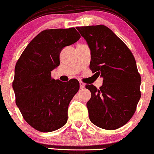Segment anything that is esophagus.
Returning <instances> with one entry per match:
<instances>
[{"label": "esophagus", "instance_id": "34e87169", "mask_svg": "<svg viewBox=\"0 0 154 154\" xmlns=\"http://www.w3.org/2000/svg\"><path fill=\"white\" fill-rule=\"evenodd\" d=\"M79 85H80V88H81V89H82V88H85V85L83 83V82H81V81H80V82H79Z\"/></svg>", "mask_w": 154, "mask_h": 154}]
</instances>
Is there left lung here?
<instances>
[{"label":"left lung","instance_id":"1","mask_svg":"<svg viewBox=\"0 0 154 154\" xmlns=\"http://www.w3.org/2000/svg\"><path fill=\"white\" fill-rule=\"evenodd\" d=\"M91 50L90 68L103 78L97 89L86 85L91 97L87 103L90 121L105 129H116L133 116L141 97V79L135 60L126 44L105 25L78 27Z\"/></svg>","mask_w":154,"mask_h":154}]
</instances>
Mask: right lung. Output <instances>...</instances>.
I'll list each match as a JSON object with an SVG mask.
<instances>
[{
    "label": "right lung",
    "instance_id": "1",
    "mask_svg": "<svg viewBox=\"0 0 154 154\" xmlns=\"http://www.w3.org/2000/svg\"><path fill=\"white\" fill-rule=\"evenodd\" d=\"M80 37L75 27L43 30L30 41L16 63L13 82L16 106L26 122L39 132L57 130L67 121L68 106L79 82L55 80L51 72L60 65L61 50Z\"/></svg>",
    "mask_w": 154,
    "mask_h": 154
}]
</instances>
